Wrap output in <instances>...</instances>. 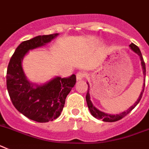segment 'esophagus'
Segmentation results:
<instances>
[{"label": "esophagus", "mask_w": 149, "mask_h": 149, "mask_svg": "<svg viewBox=\"0 0 149 149\" xmlns=\"http://www.w3.org/2000/svg\"><path fill=\"white\" fill-rule=\"evenodd\" d=\"M86 76V72H84V71H80L77 74V80H80V79H82Z\"/></svg>", "instance_id": "1"}]
</instances>
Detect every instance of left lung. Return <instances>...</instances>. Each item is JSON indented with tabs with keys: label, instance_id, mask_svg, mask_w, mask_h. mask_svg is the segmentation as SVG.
Listing matches in <instances>:
<instances>
[{
	"label": "left lung",
	"instance_id": "left-lung-1",
	"mask_svg": "<svg viewBox=\"0 0 149 149\" xmlns=\"http://www.w3.org/2000/svg\"><path fill=\"white\" fill-rule=\"evenodd\" d=\"M130 49L132 50L133 52H135L136 54H137L139 56V58H140L141 61V65H142V72H143V75H144V77H146V64H145L144 60H143V57H142V53H141L140 50L139 48L136 45H134L133 43L130 44ZM87 84H88V92H87V94H86V102H87V105H88V109H89L90 113L94 117H95L97 119H102V120L104 121V122H115V121L119 120L122 119L123 117H124L125 116H127L131 111H132L133 108H135L137 104H139V102H140L141 98L142 97V94H143V92H144V88H145V84H146V80H145L144 79V83H143V89L141 92L140 95L139 97V98L137 99L136 102L134 103V104L132 106H131L129 109H127L126 111H123L122 113H120L119 114H110V113H106L104 112H102V111H99L98 109H97L95 106L93 105V104L92 102H91V100H90V94H89V85L87 82Z\"/></svg>",
	"mask_w": 149,
	"mask_h": 149
}]
</instances>
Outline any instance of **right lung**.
I'll return each mask as SVG.
<instances>
[{"label": "right lung", "mask_w": 149, "mask_h": 149, "mask_svg": "<svg viewBox=\"0 0 149 149\" xmlns=\"http://www.w3.org/2000/svg\"><path fill=\"white\" fill-rule=\"evenodd\" d=\"M58 35L38 36L22 42L17 47L7 67V88L11 102L19 112L39 123L52 121L61 115L67 95L76 84V75L68 78L56 77L38 85L28 80L22 62L29 51L45 45Z\"/></svg>", "instance_id": "1"}]
</instances>
